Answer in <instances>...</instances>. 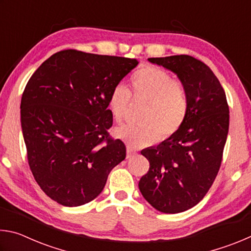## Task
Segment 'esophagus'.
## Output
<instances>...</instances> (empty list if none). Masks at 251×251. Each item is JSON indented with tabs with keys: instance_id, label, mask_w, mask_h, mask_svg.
<instances>
[{
	"instance_id": "obj_1",
	"label": "esophagus",
	"mask_w": 251,
	"mask_h": 251,
	"mask_svg": "<svg viewBox=\"0 0 251 251\" xmlns=\"http://www.w3.org/2000/svg\"><path fill=\"white\" fill-rule=\"evenodd\" d=\"M136 155H137V151H136L135 150H133V148H131V147H127L126 158H133V157H135Z\"/></svg>"
}]
</instances>
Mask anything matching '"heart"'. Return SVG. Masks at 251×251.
I'll list each match as a JSON object with an SVG mask.
<instances>
[{
    "mask_svg": "<svg viewBox=\"0 0 251 251\" xmlns=\"http://www.w3.org/2000/svg\"><path fill=\"white\" fill-rule=\"evenodd\" d=\"M131 93L135 100L146 103L137 126H123L116 135L130 147L139 148L167 138L180 128L188 109V95L180 80L172 78L163 69L143 66L130 76ZM130 101V92L118 84L109 95L108 106L114 120L122 123Z\"/></svg>",
    "mask_w": 251,
    "mask_h": 251,
    "instance_id": "obj_1",
    "label": "heart"
}]
</instances>
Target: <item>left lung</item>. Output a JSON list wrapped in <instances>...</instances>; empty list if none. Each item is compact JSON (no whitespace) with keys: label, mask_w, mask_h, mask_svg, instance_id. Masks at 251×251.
I'll list each match as a JSON object with an SVG mask.
<instances>
[{"label":"left lung","mask_w":251,"mask_h":251,"mask_svg":"<svg viewBox=\"0 0 251 251\" xmlns=\"http://www.w3.org/2000/svg\"><path fill=\"white\" fill-rule=\"evenodd\" d=\"M148 61L177 75L188 95L184 123L158 146L141 152L150 171L139 180L143 197L158 211L177 214L205 197L222 165L229 129V107L218 78L205 63L189 55Z\"/></svg>","instance_id":"left-lung-1"}]
</instances>
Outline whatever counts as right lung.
Masks as SVG:
<instances>
[{
  "instance_id": "right-lung-1",
  "label": "right lung",
  "mask_w": 251,
  "mask_h": 251,
  "mask_svg": "<svg viewBox=\"0 0 251 251\" xmlns=\"http://www.w3.org/2000/svg\"><path fill=\"white\" fill-rule=\"evenodd\" d=\"M137 64L135 58L65 50L28 79L21 125L29 168L50 199L66 207L92 201L125 159L124 143L107 131L113 125L108 100Z\"/></svg>"
}]
</instances>
